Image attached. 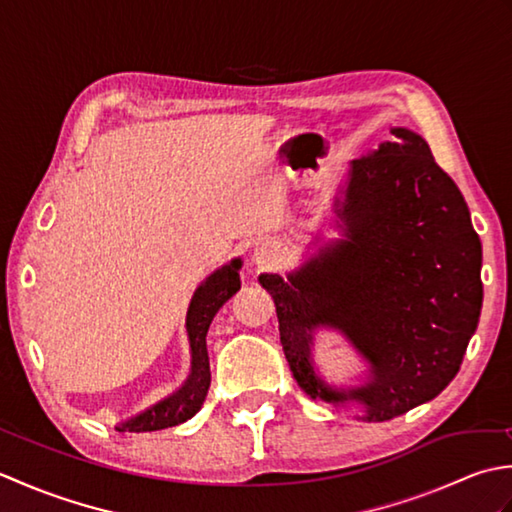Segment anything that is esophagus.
<instances>
[{
  "label": "esophagus",
  "mask_w": 512,
  "mask_h": 512,
  "mask_svg": "<svg viewBox=\"0 0 512 512\" xmlns=\"http://www.w3.org/2000/svg\"><path fill=\"white\" fill-rule=\"evenodd\" d=\"M277 259V246L270 239H257L253 246V262L257 266H270Z\"/></svg>",
  "instance_id": "34e87169"
}]
</instances>
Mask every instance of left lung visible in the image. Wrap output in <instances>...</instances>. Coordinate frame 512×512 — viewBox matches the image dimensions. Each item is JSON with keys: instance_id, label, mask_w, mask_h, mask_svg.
Wrapping results in <instances>:
<instances>
[{"instance_id": "obj_1", "label": "left lung", "mask_w": 512, "mask_h": 512, "mask_svg": "<svg viewBox=\"0 0 512 512\" xmlns=\"http://www.w3.org/2000/svg\"><path fill=\"white\" fill-rule=\"evenodd\" d=\"M389 132L336 189L341 237H314V253L286 279L259 275L299 387L334 407L358 405L367 422L407 413L451 383L484 297L482 244L460 189L420 134ZM319 331H336L362 358L363 384L339 388L320 374Z\"/></svg>"}]
</instances>
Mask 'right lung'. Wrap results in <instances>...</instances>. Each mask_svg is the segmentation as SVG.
Masks as SVG:
<instances>
[{
    "label": "right lung",
    "mask_w": 512,
    "mask_h": 512,
    "mask_svg": "<svg viewBox=\"0 0 512 512\" xmlns=\"http://www.w3.org/2000/svg\"><path fill=\"white\" fill-rule=\"evenodd\" d=\"M239 270H242V259L235 257L206 277L193 292L189 310H187V323H184L189 336L191 372L187 380L182 383V387L173 391L171 396L158 400L156 405L136 413L134 418L116 424L118 431H132V433L160 431V429L176 427V424L187 422L200 411L202 402L206 398V391H209V385H211L209 352H206V332H209V325L217 314V310H220L224 303L231 299L239 288H242Z\"/></svg>",
    "instance_id": "add662e5"
}]
</instances>
